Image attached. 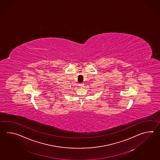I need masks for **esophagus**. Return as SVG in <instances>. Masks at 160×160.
Segmentation results:
<instances>
[{
  "instance_id": "34e87169",
  "label": "esophagus",
  "mask_w": 160,
  "mask_h": 160,
  "mask_svg": "<svg viewBox=\"0 0 160 160\" xmlns=\"http://www.w3.org/2000/svg\"><path fill=\"white\" fill-rule=\"evenodd\" d=\"M78 85H79V87H81V88H82V87H84V83H80V84H78Z\"/></svg>"
}]
</instances>
